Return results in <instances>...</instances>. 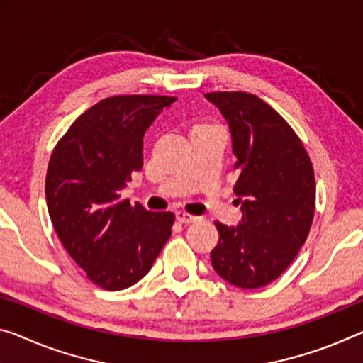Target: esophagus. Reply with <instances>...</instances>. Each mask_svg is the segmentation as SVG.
Segmentation results:
<instances>
[{
  "label": "esophagus",
  "instance_id": "esophagus-1",
  "mask_svg": "<svg viewBox=\"0 0 363 363\" xmlns=\"http://www.w3.org/2000/svg\"><path fill=\"white\" fill-rule=\"evenodd\" d=\"M177 219L180 220V222H183V224H191V222H194V220H198L199 217L198 216H193V214H188V213H185V211H177Z\"/></svg>",
  "mask_w": 363,
  "mask_h": 363
}]
</instances>
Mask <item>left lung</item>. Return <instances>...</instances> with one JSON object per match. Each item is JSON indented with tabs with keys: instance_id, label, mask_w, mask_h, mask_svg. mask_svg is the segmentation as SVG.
Wrapping results in <instances>:
<instances>
[{
	"instance_id": "1",
	"label": "left lung",
	"mask_w": 363,
	"mask_h": 363,
	"mask_svg": "<svg viewBox=\"0 0 363 363\" xmlns=\"http://www.w3.org/2000/svg\"><path fill=\"white\" fill-rule=\"evenodd\" d=\"M232 136L242 204L237 227L216 222L214 271L242 289L264 287L287 269L308 237L315 214V174L294 130L274 108L247 92H211Z\"/></svg>"
}]
</instances>
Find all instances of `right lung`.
I'll return each instance as SVG.
<instances>
[{"mask_svg": "<svg viewBox=\"0 0 363 363\" xmlns=\"http://www.w3.org/2000/svg\"><path fill=\"white\" fill-rule=\"evenodd\" d=\"M175 97L116 96L84 111L48 162V214L66 252L105 291L147 274L172 235L175 216L121 199L143 169V138Z\"/></svg>", "mask_w": 363, "mask_h": 363, "instance_id": "add662e5", "label": "right lung"}]
</instances>
